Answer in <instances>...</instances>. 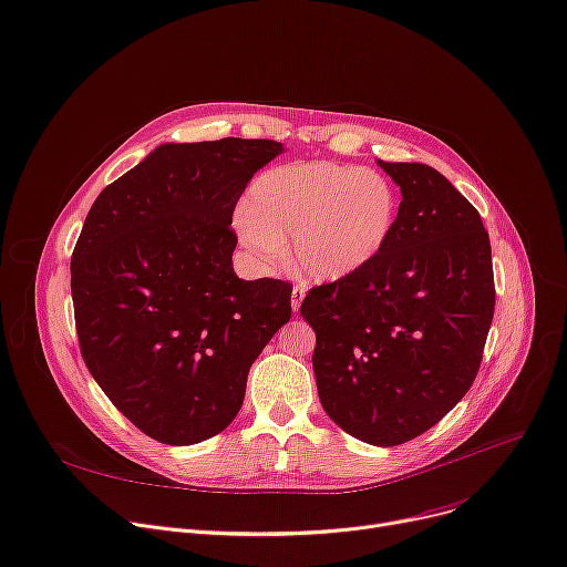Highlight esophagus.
Segmentation results:
<instances>
[{"instance_id":"esophagus-1","label":"esophagus","mask_w":567,"mask_h":567,"mask_svg":"<svg viewBox=\"0 0 567 567\" xmlns=\"http://www.w3.org/2000/svg\"><path fill=\"white\" fill-rule=\"evenodd\" d=\"M303 298H306V287L296 285V287L291 289V310H293V312L300 310V303H303Z\"/></svg>"}]
</instances>
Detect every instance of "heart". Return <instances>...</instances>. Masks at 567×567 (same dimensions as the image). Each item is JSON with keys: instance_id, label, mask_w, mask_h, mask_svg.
<instances>
[{"instance_id": "heart-1", "label": "heart", "mask_w": 567, "mask_h": 567, "mask_svg": "<svg viewBox=\"0 0 567 567\" xmlns=\"http://www.w3.org/2000/svg\"><path fill=\"white\" fill-rule=\"evenodd\" d=\"M401 209L399 186L381 171L337 162H296L261 173L250 207L235 225L257 257H280L291 237L306 274L339 280L362 271L394 235Z\"/></svg>"}]
</instances>
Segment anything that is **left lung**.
<instances>
[{"label":"left lung","mask_w":567,"mask_h":567,"mask_svg":"<svg viewBox=\"0 0 567 567\" xmlns=\"http://www.w3.org/2000/svg\"><path fill=\"white\" fill-rule=\"evenodd\" d=\"M381 168L401 186L392 239L362 271L317 285L300 315L328 417L394 446L435 426L472 388L495 315L489 237L476 207L426 164Z\"/></svg>","instance_id":"8db88e82"}]
</instances>
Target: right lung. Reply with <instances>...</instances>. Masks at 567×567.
Here are the masks:
<instances>
[{"mask_svg": "<svg viewBox=\"0 0 567 567\" xmlns=\"http://www.w3.org/2000/svg\"><path fill=\"white\" fill-rule=\"evenodd\" d=\"M282 145L166 143L93 203L70 261L82 358L147 437L196 444L228 426L248 369L291 317V285L239 280L235 207Z\"/></svg>", "mask_w": 567, "mask_h": 567, "instance_id": "right-lung-1", "label": "right lung"}]
</instances>
